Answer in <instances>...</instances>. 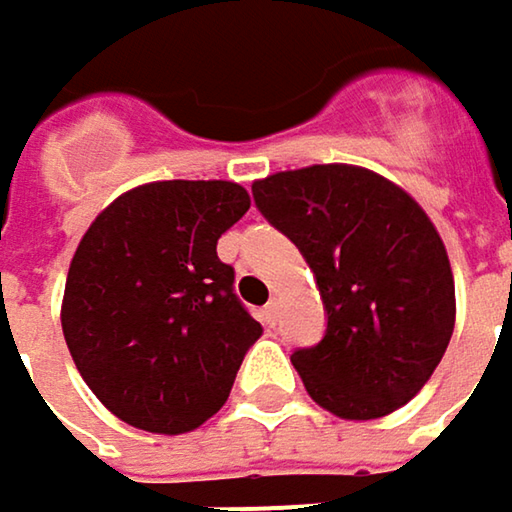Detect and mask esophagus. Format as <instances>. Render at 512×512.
<instances>
[{"instance_id": "1", "label": "esophagus", "mask_w": 512, "mask_h": 512, "mask_svg": "<svg viewBox=\"0 0 512 512\" xmlns=\"http://www.w3.org/2000/svg\"><path fill=\"white\" fill-rule=\"evenodd\" d=\"M260 316H263V322H266V325H275V319H278V302L272 299V302L260 310Z\"/></svg>"}]
</instances>
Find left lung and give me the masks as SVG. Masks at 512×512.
<instances>
[{
  "mask_svg": "<svg viewBox=\"0 0 512 512\" xmlns=\"http://www.w3.org/2000/svg\"><path fill=\"white\" fill-rule=\"evenodd\" d=\"M260 213L310 263L328 328L293 351L307 395L366 422L407 404L440 366L454 331V275L440 231L390 178L313 163L252 184Z\"/></svg>",
  "mask_w": 512,
  "mask_h": 512,
  "instance_id": "1",
  "label": "left lung"
}]
</instances>
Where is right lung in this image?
<instances>
[{"label":"right lung","instance_id":"obj_1","mask_svg":"<svg viewBox=\"0 0 512 512\" xmlns=\"http://www.w3.org/2000/svg\"><path fill=\"white\" fill-rule=\"evenodd\" d=\"M234 181H152L102 210L72 255L61 328L93 395L131 428L187 434L228 401L260 322L216 240L249 210Z\"/></svg>","mask_w":512,"mask_h":512}]
</instances>
